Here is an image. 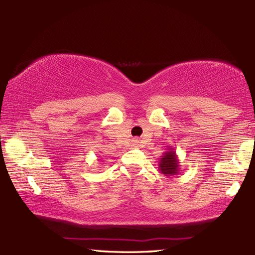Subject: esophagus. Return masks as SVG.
<instances>
[{
  "label": "esophagus",
  "mask_w": 255,
  "mask_h": 255,
  "mask_svg": "<svg viewBox=\"0 0 255 255\" xmlns=\"http://www.w3.org/2000/svg\"><path fill=\"white\" fill-rule=\"evenodd\" d=\"M136 142H137V141H136Z\"/></svg>",
  "instance_id": "34e87169"
}]
</instances>
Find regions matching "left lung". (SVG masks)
Here are the masks:
<instances>
[{"label": "left lung", "mask_w": 255, "mask_h": 255, "mask_svg": "<svg viewBox=\"0 0 255 255\" xmlns=\"http://www.w3.org/2000/svg\"><path fill=\"white\" fill-rule=\"evenodd\" d=\"M159 171L165 176L178 175L181 172L180 161L174 148L170 147L159 160Z\"/></svg>", "instance_id": "left-lung-1"}]
</instances>
